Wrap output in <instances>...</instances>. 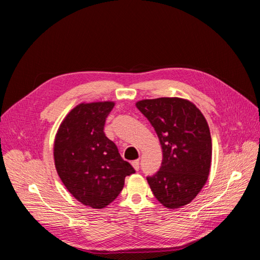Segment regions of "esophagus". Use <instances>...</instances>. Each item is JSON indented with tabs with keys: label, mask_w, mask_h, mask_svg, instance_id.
<instances>
[{
	"label": "esophagus",
	"mask_w": 260,
	"mask_h": 260,
	"mask_svg": "<svg viewBox=\"0 0 260 260\" xmlns=\"http://www.w3.org/2000/svg\"><path fill=\"white\" fill-rule=\"evenodd\" d=\"M131 165H132V167L135 168L137 171L140 169V161H139V159H137V160H133V161L131 162Z\"/></svg>",
	"instance_id": "esophagus-1"
}]
</instances>
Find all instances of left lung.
<instances>
[{"label": "left lung", "instance_id": "1", "mask_svg": "<svg viewBox=\"0 0 260 260\" xmlns=\"http://www.w3.org/2000/svg\"><path fill=\"white\" fill-rule=\"evenodd\" d=\"M155 129L162 149L160 169L147 182L155 198L169 209L191 203L205 185L211 166L208 123L192 102L181 98L136 103Z\"/></svg>", "mask_w": 260, "mask_h": 260}]
</instances>
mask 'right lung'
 <instances>
[{
	"mask_svg": "<svg viewBox=\"0 0 260 260\" xmlns=\"http://www.w3.org/2000/svg\"><path fill=\"white\" fill-rule=\"evenodd\" d=\"M115 103H80L61 121L54 140V164L68 192L85 206L102 209L109 205L135 174L121 158L104 124Z\"/></svg>",
	"mask_w": 260,
	"mask_h": 260,
	"instance_id": "right-lung-1",
	"label": "right lung"
}]
</instances>
